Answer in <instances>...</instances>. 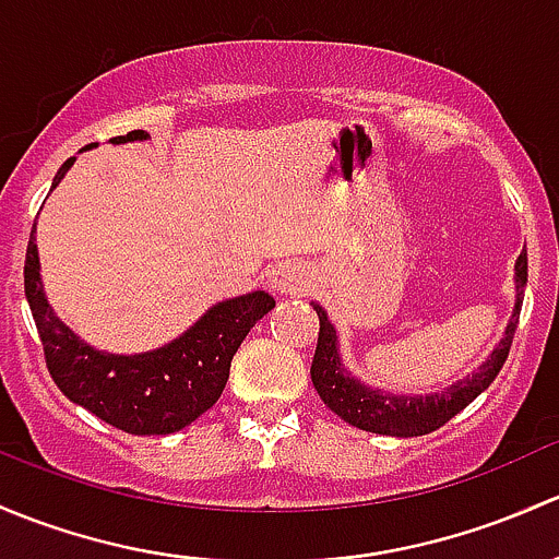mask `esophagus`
<instances>
[{"mask_svg": "<svg viewBox=\"0 0 559 559\" xmlns=\"http://www.w3.org/2000/svg\"><path fill=\"white\" fill-rule=\"evenodd\" d=\"M269 287L277 296H304L312 287V274L304 263H280L269 274Z\"/></svg>", "mask_w": 559, "mask_h": 559, "instance_id": "obj_1", "label": "esophagus"}]
</instances>
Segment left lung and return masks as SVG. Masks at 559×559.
I'll return each instance as SVG.
<instances>
[{"mask_svg": "<svg viewBox=\"0 0 559 559\" xmlns=\"http://www.w3.org/2000/svg\"><path fill=\"white\" fill-rule=\"evenodd\" d=\"M514 282H516V301L514 312H511L509 325H506L503 338L495 344L490 358L485 360L474 373L457 379V382L447 384L444 390L425 395H404L390 393L384 388H371V384L360 382L353 371L344 368L342 353H338V333L325 309L318 301H312L314 312L320 318V336L318 349H314L312 360V384L318 390L331 412H336L344 423L355 425V428L368 430V433L379 436H399V439H412V436L433 433L444 423H450L454 414L463 412L476 395L485 393L503 368L509 358L511 338H514L516 322H520L522 298H525L527 285V250L514 263Z\"/></svg>", "mask_w": 559, "mask_h": 559, "instance_id": "1", "label": "left lung"}]
</instances>
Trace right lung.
Instances as JSON below:
<instances>
[{"label":"right lung","instance_id":"add662e5","mask_svg":"<svg viewBox=\"0 0 559 559\" xmlns=\"http://www.w3.org/2000/svg\"><path fill=\"white\" fill-rule=\"evenodd\" d=\"M151 140L147 131H129L109 140L112 145ZM94 145H85L91 151ZM74 158H67L53 177V191ZM37 223L32 228L23 266L26 301L43 338L45 364L61 393L72 404L88 408L112 428L131 436L177 433L212 408L228 382L239 344L263 314L274 309V298L263 290L212 304L188 331L169 344L134 355H115L91 347L67 325L45 296L39 277Z\"/></svg>","mask_w":559,"mask_h":559}]
</instances>
